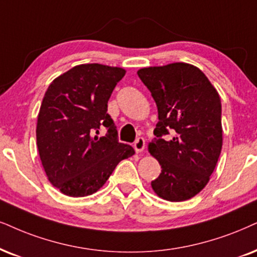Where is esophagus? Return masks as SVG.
I'll return each instance as SVG.
<instances>
[{
    "mask_svg": "<svg viewBox=\"0 0 257 257\" xmlns=\"http://www.w3.org/2000/svg\"><path fill=\"white\" fill-rule=\"evenodd\" d=\"M145 147H146V142H145V139L144 138H139L138 140L135 141L134 144V148L136 153H141L145 151Z\"/></svg>",
    "mask_w": 257,
    "mask_h": 257,
    "instance_id": "34e87169",
    "label": "esophagus"
}]
</instances>
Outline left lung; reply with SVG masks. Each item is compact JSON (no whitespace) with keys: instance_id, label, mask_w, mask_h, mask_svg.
<instances>
[{"instance_id":"1","label":"left lung","mask_w":257,"mask_h":257,"mask_svg":"<svg viewBox=\"0 0 257 257\" xmlns=\"http://www.w3.org/2000/svg\"><path fill=\"white\" fill-rule=\"evenodd\" d=\"M138 74L158 106L157 138L148 152L162 170L152 181L153 191L168 201L191 199L209 183L222 151L220 97L203 71L191 64L144 67ZM168 130L175 136L162 139Z\"/></svg>"}]
</instances>
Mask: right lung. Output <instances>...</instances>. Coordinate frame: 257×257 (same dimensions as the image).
<instances>
[{
	"instance_id": "obj_1",
	"label": "right lung",
	"mask_w": 257,
	"mask_h": 257,
	"mask_svg": "<svg viewBox=\"0 0 257 257\" xmlns=\"http://www.w3.org/2000/svg\"><path fill=\"white\" fill-rule=\"evenodd\" d=\"M125 70L102 64H82L57 77L42 99L37 145L47 179L69 197L97 192L123 159L135 154L119 144L108 100ZM107 134L98 138L100 126Z\"/></svg>"
}]
</instances>
